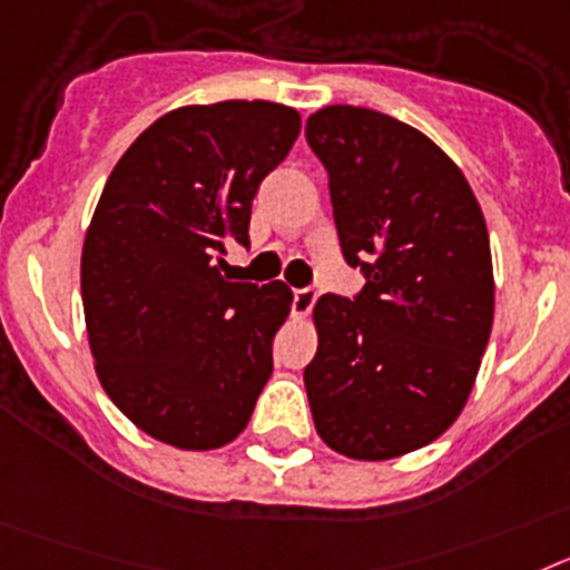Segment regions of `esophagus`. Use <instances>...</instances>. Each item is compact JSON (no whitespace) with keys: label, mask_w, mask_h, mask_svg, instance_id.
I'll return each mask as SVG.
<instances>
[{"label":"esophagus","mask_w":570,"mask_h":570,"mask_svg":"<svg viewBox=\"0 0 570 570\" xmlns=\"http://www.w3.org/2000/svg\"><path fill=\"white\" fill-rule=\"evenodd\" d=\"M315 301H318V292L313 286H304V289L292 292V313L295 315H309L313 313Z\"/></svg>","instance_id":"esophagus-1"}]
</instances>
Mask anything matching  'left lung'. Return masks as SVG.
<instances>
[{"instance_id": "obj_1", "label": "left lung", "mask_w": 570, "mask_h": 570, "mask_svg": "<svg viewBox=\"0 0 570 570\" xmlns=\"http://www.w3.org/2000/svg\"><path fill=\"white\" fill-rule=\"evenodd\" d=\"M306 142L330 175L341 252L367 284L315 304L304 384L326 444L381 462L456 422L493 326L491 240L459 166L407 122L326 106Z\"/></svg>"}]
</instances>
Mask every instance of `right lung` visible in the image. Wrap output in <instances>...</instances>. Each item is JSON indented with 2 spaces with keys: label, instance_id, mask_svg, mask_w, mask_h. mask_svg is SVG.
Returning <instances> with one entry per match:
<instances>
[{
  "label": "right lung",
  "instance_id": "obj_1",
  "mask_svg": "<svg viewBox=\"0 0 570 570\" xmlns=\"http://www.w3.org/2000/svg\"><path fill=\"white\" fill-rule=\"evenodd\" d=\"M298 131L278 102L177 108L102 189L79 266L88 341L108 399L160 442L224 448L269 381L289 286L232 284L220 269L226 246H249L252 197Z\"/></svg>",
  "mask_w": 570,
  "mask_h": 570
}]
</instances>
